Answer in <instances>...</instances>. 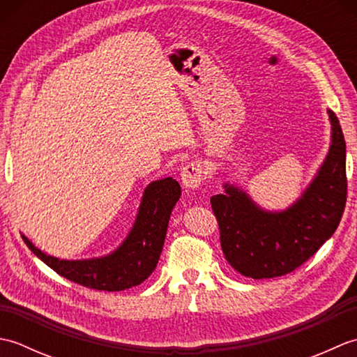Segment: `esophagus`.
I'll return each instance as SVG.
<instances>
[{
    "instance_id": "34e87169",
    "label": "esophagus",
    "mask_w": 357,
    "mask_h": 357,
    "mask_svg": "<svg viewBox=\"0 0 357 357\" xmlns=\"http://www.w3.org/2000/svg\"><path fill=\"white\" fill-rule=\"evenodd\" d=\"M204 179V167L199 161H192L183 167L181 170V181L187 188L199 187Z\"/></svg>"
}]
</instances>
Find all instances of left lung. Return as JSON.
Listing matches in <instances>:
<instances>
[{"label": "left lung", "instance_id": "obj_1", "mask_svg": "<svg viewBox=\"0 0 357 357\" xmlns=\"http://www.w3.org/2000/svg\"><path fill=\"white\" fill-rule=\"evenodd\" d=\"M331 146L307 190L284 211H265L241 188L210 198L227 262L245 278L270 279L291 273L333 236L347 202L345 139L328 110Z\"/></svg>", "mask_w": 357, "mask_h": 357}]
</instances>
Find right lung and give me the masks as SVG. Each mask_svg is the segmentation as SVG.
Here are the masks:
<instances>
[{
	"label": "right lung",
	"instance_id": "1",
	"mask_svg": "<svg viewBox=\"0 0 357 357\" xmlns=\"http://www.w3.org/2000/svg\"><path fill=\"white\" fill-rule=\"evenodd\" d=\"M179 196L181 185L173 178L149 184L133 229L115 252L104 257L58 259L36 248L26 236L22 239L45 265L72 282L101 291H123L144 282L156 268L172 210Z\"/></svg>",
	"mask_w": 357,
	"mask_h": 357
}]
</instances>
